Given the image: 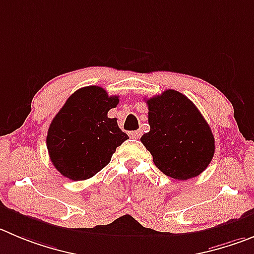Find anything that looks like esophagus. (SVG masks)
Here are the masks:
<instances>
[{
    "label": "esophagus",
    "mask_w": 254,
    "mask_h": 254,
    "mask_svg": "<svg viewBox=\"0 0 254 254\" xmlns=\"http://www.w3.org/2000/svg\"><path fill=\"white\" fill-rule=\"evenodd\" d=\"M130 136L134 139H139L141 136V131L140 130H136V131H131L130 132Z\"/></svg>",
    "instance_id": "1"
}]
</instances>
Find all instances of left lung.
I'll use <instances>...</instances> for the list:
<instances>
[{"instance_id":"1","label":"left lung","mask_w":254,"mask_h":254,"mask_svg":"<svg viewBox=\"0 0 254 254\" xmlns=\"http://www.w3.org/2000/svg\"><path fill=\"white\" fill-rule=\"evenodd\" d=\"M146 104L150 131L140 141L158 169L177 181L204 172L214 155V136L196 106L186 95L170 89Z\"/></svg>"}]
</instances>
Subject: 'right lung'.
<instances>
[{
    "label": "right lung",
    "mask_w": 254,
    "mask_h": 254,
    "mask_svg": "<svg viewBox=\"0 0 254 254\" xmlns=\"http://www.w3.org/2000/svg\"><path fill=\"white\" fill-rule=\"evenodd\" d=\"M119 96L100 86L81 87L67 99L47 131L52 164L71 181H85L110 163L116 148L129 139L108 111Z\"/></svg>",
    "instance_id": "right-lung-1"
}]
</instances>
